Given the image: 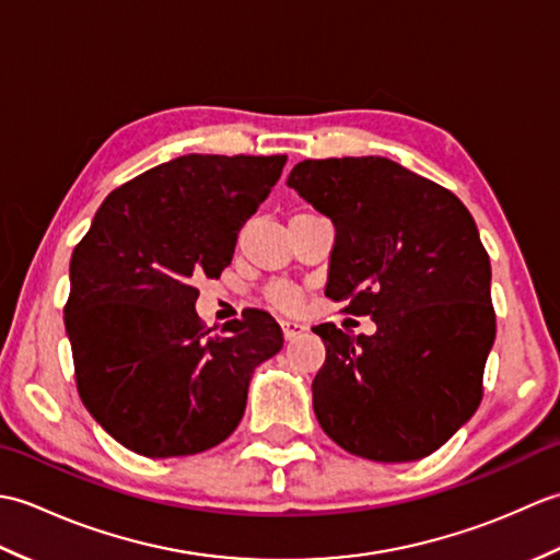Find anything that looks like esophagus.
I'll return each instance as SVG.
<instances>
[{
	"label": "esophagus",
	"instance_id": "34e87169",
	"mask_svg": "<svg viewBox=\"0 0 560 560\" xmlns=\"http://www.w3.org/2000/svg\"><path fill=\"white\" fill-rule=\"evenodd\" d=\"M281 329H283V337H287V339H295L299 335H303L305 325L295 323V319H281Z\"/></svg>",
	"mask_w": 560,
	"mask_h": 560
}]
</instances>
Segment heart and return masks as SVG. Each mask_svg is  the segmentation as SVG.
Here are the masks:
<instances>
[{"instance_id": "b5f03b06", "label": "heart", "mask_w": 560, "mask_h": 560, "mask_svg": "<svg viewBox=\"0 0 560 560\" xmlns=\"http://www.w3.org/2000/svg\"><path fill=\"white\" fill-rule=\"evenodd\" d=\"M271 295H273V301L287 305V307H293L295 303H299V295H295L289 287H277L271 291Z\"/></svg>"}]
</instances>
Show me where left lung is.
<instances>
[{"mask_svg":"<svg viewBox=\"0 0 560 560\" xmlns=\"http://www.w3.org/2000/svg\"><path fill=\"white\" fill-rule=\"evenodd\" d=\"M287 185L335 223L325 295L377 327H313L327 349L313 380L319 425L373 462L431 455L477 411L495 339L477 223L450 189L383 156L303 161Z\"/></svg>","mask_w":560,"mask_h":560,"instance_id":"1","label":"left lung"}]
</instances>
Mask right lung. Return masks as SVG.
I'll list each match as a JSON object with an SVG mask.
<instances>
[{
    "mask_svg": "<svg viewBox=\"0 0 560 560\" xmlns=\"http://www.w3.org/2000/svg\"><path fill=\"white\" fill-rule=\"evenodd\" d=\"M287 156H187L105 197L69 261L65 327L83 407L144 457H185L241 423L255 368L283 347L265 311L219 335L195 311L199 279L231 265L237 233Z\"/></svg>",
    "mask_w": 560,
    "mask_h": 560,
    "instance_id": "right-lung-1",
    "label": "right lung"
}]
</instances>
